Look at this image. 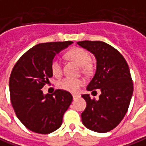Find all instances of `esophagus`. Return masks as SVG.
<instances>
[{"label": "esophagus", "mask_w": 146, "mask_h": 146, "mask_svg": "<svg viewBox=\"0 0 146 146\" xmlns=\"http://www.w3.org/2000/svg\"><path fill=\"white\" fill-rule=\"evenodd\" d=\"M78 97H79V95H78V94H73V99H76V98H78Z\"/></svg>", "instance_id": "34e87169"}]
</instances>
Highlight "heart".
<instances>
[{
    "label": "heart",
    "mask_w": 146,
    "mask_h": 146,
    "mask_svg": "<svg viewBox=\"0 0 146 146\" xmlns=\"http://www.w3.org/2000/svg\"><path fill=\"white\" fill-rule=\"evenodd\" d=\"M66 56L78 64L82 67L84 73H89L92 69V64H90V55L84 48H73L68 50L66 53ZM51 71L54 76L60 77L62 74V64L58 58H54L51 62ZM85 84L82 78H73L70 77L63 78L58 82L57 86L60 89L64 90L75 93Z\"/></svg>",
    "instance_id": "1"
}]
</instances>
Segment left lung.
Instances as JSON below:
<instances>
[{
    "instance_id": "obj_1",
    "label": "left lung",
    "mask_w": 146,
    "mask_h": 146,
    "mask_svg": "<svg viewBox=\"0 0 146 146\" xmlns=\"http://www.w3.org/2000/svg\"><path fill=\"white\" fill-rule=\"evenodd\" d=\"M78 44L93 53L97 60L96 72L87 90H101L98 99L82 95L86 102L82 113V123L92 131L107 133L115 128L128 111L133 93L129 68L120 52L103 41L86 40Z\"/></svg>"
}]
</instances>
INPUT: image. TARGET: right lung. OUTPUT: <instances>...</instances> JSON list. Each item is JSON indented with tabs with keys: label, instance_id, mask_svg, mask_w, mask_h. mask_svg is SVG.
<instances>
[{
	"label": "right lung",
	"instance_id": "right-lung-1",
	"mask_svg": "<svg viewBox=\"0 0 146 146\" xmlns=\"http://www.w3.org/2000/svg\"><path fill=\"white\" fill-rule=\"evenodd\" d=\"M72 41L39 43L25 52L13 66L9 78L10 100L17 117L34 133L48 134L62 124L72 103V94L56 90L44 95L41 89L52 77L51 62Z\"/></svg>",
	"mask_w": 146,
	"mask_h": 146
}]
</instances>
